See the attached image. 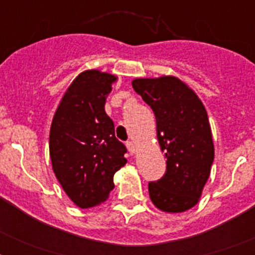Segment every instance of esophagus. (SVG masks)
Here are the masks:
<instances>
[{
  "mask_svg": "<svg viewBox=\"0 0 255 255\" xmlns=\"http://www.w3.org/2000/svg\"><path fill=\"white\" fill-rule=\"evenodd\" d=\"M127 148H128V151H129V153H131V155H135L136 151H137V145H136L135 141H128Z\"/></svg>",
  "mask_w": 255,
  "mask_h": 255,
  "instance_id": "34e87169",
  "label": "esophagus"
}]
</instances>
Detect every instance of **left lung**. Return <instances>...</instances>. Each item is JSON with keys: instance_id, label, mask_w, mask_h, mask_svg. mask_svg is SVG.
I'll list each match as a JSON object with an SVG mask.
<instances>
[{"instance_id": "8db88e82", "label": "left lung", "mask_w": 255, "mask_h": 255, "mask_svg": "<svg viewBox=\"0 0 255 255\" xmlns=\"http://www.w3.org/2000/svg\"><path fill=\"white\" fill-rule=\"evenodd\" d=\"M132 87L152 108L167 172L148 190L153 205L165 213L193 208L202 194L214 159L208 114L197 94L172 75L136 78Z\"/></svg>"}]
</instances>
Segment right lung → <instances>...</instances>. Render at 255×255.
Returning <instances> with one entry per match:
<instances>
[{
    "label": "right lung",
    "mask_w": 255,
    "mask_h": 255,
    "mask_svg": "<svg viewBox=\"0 0 255 255\" xmlns=\"http://www.w3.org/2000/svg\"><path fill=\"white\" fill-rule=\"evenodd\" d=\"M118 77L100 70L78 75L54 114L50 128L51 165L66 194L85 209L100 205L114 189V174L127 152L115 137L104 104Z\"/></svg>",
    "instance_id": "obj_1"
}]
</instances>
